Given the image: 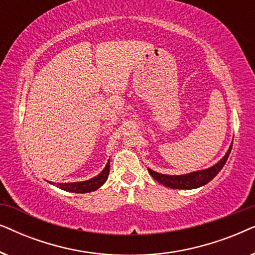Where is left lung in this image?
<instances>
[{
    "mask_svg": "<svg viewBox=\"0 0 255 255\" xmlns=\"http://www.w3.org/2000/svg\"><path fill=\"white\" fill-rule=\"evenodd\" d=\"M232 145H230L228 152L225 153V155L219 160L217 163H215L214 166L209 167L207 169L196 170V172H191L188 174H183V175H167V174H161L158 172H154L151 168H147L148 173L151 174V176L155 181H158L159 183L163 184L165 187L172 188V189H196L214 179L217 174L221 172V169L224 167L226 160H228L230 152H231Z\"/></svg>",
    "mask_w": 255,
    "mask_h": 255,
    "instance_id": "1",
    "label": "left lung"
}]
</instances>
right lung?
Listing matches in <instances>:
<instances>
[{"label": "right lung", "mask_w": 255, "mask_h": 255, "mask_svg": "<svg viewBox=\"0 0 255 255\" xmlns=\"http://www.w3.org/2000/svg\"><path fill=\"white\" fill-rule=\"evenodd\" d=\"M110 170V160H108V163L104 167L102 172L99 175L92 177V179L86 181H80V182H66V183H57V187L65 191H69V193H78V194H85L90 193V191H95L102 187L104 182L108 179ZM50 182V181H48ZM52 184V182H50Z\"/></svg>", "instance_id": "obj_1"}]
</instances>
